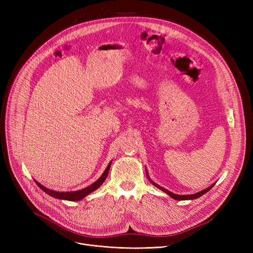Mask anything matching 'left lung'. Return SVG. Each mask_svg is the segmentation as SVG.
Masks as SVG:
<instances>
[{
  "label": "left lung",
  "mask_w": 253,
  "mask_h": 253,
  "mask_svg": "<svg viewBox=\"0 0 253 253\" xmlns=\"http://www.w3.org/2000/svg\"><path fill=\"white\" fill-rule=\"evenodd\" d=\"M145 173H147V177L149 178V175H148V172H147V170H145ZM150 179V178H149ZM150 181L155 185V187H157V188H159L160 190H162L163 192H165L166 194H168L170 197H172L173 199H175V200H180V201H182V200H192V199H196V198H199V197H201L202 195H204V194H206L208 191H210L211 190V188L213 187V185L215 184H212L211 187H209L208 189H205L204 191H201V192H199V193H197V194H193V195H175V194H173V193H171V192H169L168 190H166V189H164V188H162V187H160V185L159 184H157V183H155L154 181H152L151 179H150Z\"/></svg>",
  "instance_id": "1"
}]
</instances>
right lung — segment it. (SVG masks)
I'll return each mask as SVG.
<instances>
[{
	"label": "right lung",
	"mask_w": 253,
	"mask_h": 253,
	"mask_svg": "<svg viewBox=\"0 0 253 253\" xmlns=\"http://www.w3.org/2000/svg\"><path fill=\"white\" fill-rule=\"evenodd\" d=\"M111 164L110 163L108 165V167H106V169L104 170V172L102 173V175L94 182L92 183L91 185H89V187L81 190V191H77V192H66V193H59V192H55V191H51L45 187H43L42 184H40L39 182L36 181V183L39 185L40 189L43 190L45 193H47L49 196L51 197H54V198H57V199H63V200H69V201H79L81 200V199H83L84 197H86L87 195H89L90 193H92L93 191L97 190L100 185L103 183V181L105 180L106 176H108V173H109V170H110V167H111Z\"/></svg>",
	"instance_id": "add662e5"
}]
</instances>
